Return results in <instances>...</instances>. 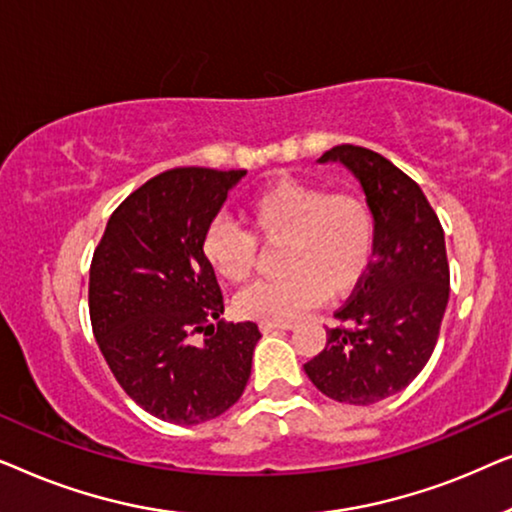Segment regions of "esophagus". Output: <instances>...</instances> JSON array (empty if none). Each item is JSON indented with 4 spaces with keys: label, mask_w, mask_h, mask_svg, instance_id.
Masks as SVG:
<instances>
[{
    "label": "esophagus",
    "mask_w": 512,
    "mask_h": 512,
    "mask_svg": "<svg viewBox=\"0 0 512 512\" xmlns=\"http://www.w3.org/2000/svg\"><path fill=\"white\" fill-rule=\"evenodd\" d=\"M291 324H261V333H277V331H291Z\"/></svg>",
    "instance_id": "obj_1"
}]
</instances>
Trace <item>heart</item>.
Listing matches in <instances>:
<instances>
[{"instance_id": "b5f03b06", "label": "heart", "mask_w": 512, "mask_h": 512, "mask_svg": "<svg viewBox=\"0 0 512 512\" xmlns=\"http://www.w3.org/2000/svg\"><path fill=\"white\" fill-rule=\"evenodd\" d=\"M249 233L212 221L202 235V256L230 284L256 268L258 242L282 244L284 279L258 282L235 296V314L261 324H291L324 296H352L366 279L375 254V216L359 195L326 193L298 177H277L244 207Z\"/></svg>"}]
</instances>
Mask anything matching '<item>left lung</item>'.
<instances>
[{"mask_svg": "<svg viewBox=\"0 0 512 512\" xmlns=\"http://www.w3.org/2000/svg\"><path fill=\"white\" fill-rule=\"evenodd\" d=\"M319 163L345 165L361 184L375 263L335 312L349 328H326V347L303 368L333 401L370 405L403 391L431 359L450 298L445 233L422 188L380 153L340 144Z\"/></svg>", "mask_w": 512, "mask_h": 512, "instance_id": "1", "label": "left lung"}]
</instances>
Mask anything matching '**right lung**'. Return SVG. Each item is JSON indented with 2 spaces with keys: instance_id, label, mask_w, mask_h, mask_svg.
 I'll return each instance as SVG.
<instances>
[{
  "instance_id": "right-lung-1",
  "label": "right lung",
  "mask_w": 512,
  "mask_h": 512,
  "mask_svg": "<svg viewBox=\"0 0 512 512\" xmlns=\"http://www.w3.org/2000/svg\"><path fill=\"white\" fill-rule=\"evenodd\" d=\"M244 170L177 167L125 198L90 265V324L104 361L132 401L193 426L240 401L261 340L254 321L214 324L223 296L202 235ZM205 332L202 346L190 335Z\"/></svg>"
}]
</instances>
